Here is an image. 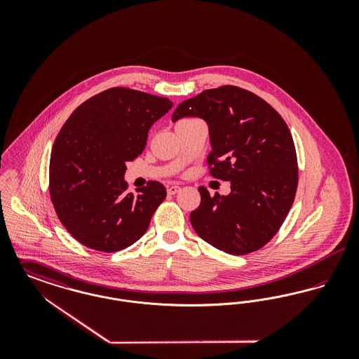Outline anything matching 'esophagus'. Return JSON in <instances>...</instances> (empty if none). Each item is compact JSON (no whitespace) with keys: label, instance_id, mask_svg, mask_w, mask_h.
Instances as JSON below:
<instances>
[{"label":"esophagus","instance_id":"esophagus-1","mask_svg":"<svg viewBox=\"0 0 359 359\" xmlns=\"http://www.w3.org/2000/svg\"><path fill=\"white\" fill-rule=\"evenodd\" d=\"M180 191V187L179 186H176V184H173V186H170L168 189H167V192L170 194V195H175V194H177Z\"/></svg>","mask_w":359,"mask_h":359}]
</instances>
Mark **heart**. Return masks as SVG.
Segmentation results:
<instances>
[{
    "instance_id": "b5f03b06",
    "label": "heart",
    "mask_w": 359,
    "mask_h": 359,
    "mask_svg": "<svg viewBox=\"0 0 359 359\" xmlns=\"http://www.w3.org/2000/svg\"><path fill=\"white\" fill-rule=\"evenodd\" d=\"M186 121H189V120H183V121H180V122H179V123H182V122H186Z\"/></svg>"
}]
</instances>
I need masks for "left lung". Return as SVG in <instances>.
Masks as SVG:
<instances>
[{
    "label": "left lung",
    "mask_w": 359,
    "mask_h": 359,
    "mask_svg": "<svg viewBox=\"0 0 359 359\" xmlns=\"http://www.w3.org/2000/svg\"><path fill=\"white\" fill-rule=\"evenodd\" d=\"M208 123L210 175L231 182L227 196L199 187L201 205L189 215L196 234L224 253L243 256L273 238L293 205L299 183L290 128L273 107L237 86L202 91L180 103L172 121Z\"/></svg>",
    "instance_id": "obj_1"
}]
</instances>
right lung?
Masks as SVG:
<instances>
[{"instance_id": "obj_1", "label": "right lung", "mask_w": 359, "mask_h": 359, "mask_svg": "<svg viewBox=\"0 0 359 359\" xmlns=\"http://www.w3.org/2000/svg\"><path fill=\"white\" fill-rule=\"evenodd\" d=\"M171 107L168 98L111 87L65 122L52 147L50 195L59 221L78 242L113 253L145 234L167 191L149 180L137 195L126 192L125 163L142 154L151 126Z\"/></svg>"}]
</instances>
